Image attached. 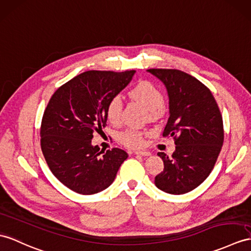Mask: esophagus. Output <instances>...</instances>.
I'll return each mask as SVG.
<instances>
[{
    "mask_svg": "<svg viewBox=\"0 0 251 251\" xmlns=\"http://www.w3.org/2000/svg\"><path fill=\"white\" fill-rule=\"evenodd\" d=\"M134 153L137 154V155H142V156H149V155H151L150 152H148V151H140V150H136L135 152H134Z\"/></svg>",
    "mask_w": 251,
    "mask_h": 251,
    "instance_id": "1",
    "label": "esophagus"
}]
</instances>
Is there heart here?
I'll list each match as a JSON object with an SVG mask.
<instances>
[{
    "mask_svg": "<svg viewBox=\"0 0 251 251\" xmlns=\"http://www.w3.org/2000/svg\"><path fill=\"white\" fill-rule=\"evenodd\" d=\"M130 96L134 100L138 101L145 106L148 112L149 117L153 118L163 112V95L161 90L155 85L148 81H142L133 86L130 90ZM122 103L118 97H113L106 106V117L112 124H118L121 119ZM120 139L122 144H125L131 148H137L144 144V133L129 129L121 134Z\"/></svg>",
    "mask_w": 251,
    "mask_h": 251,
    "instance_id": "b5f03b06",
    "label": "heart"
}]
</instances>
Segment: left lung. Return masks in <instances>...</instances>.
<instances>
[{"mask_svg":"<svg viewBox=\"0 0 251 251\" xmlns=\"http://www.w3.org/2000/svg\"><path fill=\"white\" fill-rule=\"evenodd\" d=\"M165 85L169 118L163 136L175 138L172 156L158 152L164 169L154 179L161 191L182 195L199 186L214 168L224 143L223 117L210 89L176 69H149Z\"/></svg>","mask_w":251,"mask_h":251,"instance_id":"1","label":"left lung"}]
</instances>
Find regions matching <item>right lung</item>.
<instances>
[{
	"label": "right lung",
	"instance_id": "obj_1",
	"mask_svg": "<svg viewBox=\"0 0 251 251\" xmlns=\"http://www.w3.org/2000/svg\"><path fill=\"white\" fill-rule=\"evenodd\" d=\"M135 70L83 72L60 86L41 121V150L52 174L71 191L93 195L114 182L127 153L99 152L94 132L106 126V106L132 81Z\"/></svg>",
	"mask_w": 251,
	"mask_h": 251
}]
</instances>
